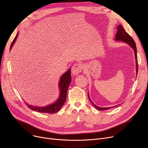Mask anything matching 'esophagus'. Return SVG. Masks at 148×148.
<instances>
[{"label":"esophagus","mask_w":148,"mask_h":148,"mask_svg":"<svg viewBox=\"0 0 148 148\" xmlns=\"http://www.w3.org/2000/svg\"><path fill=\"white\" fill-rule=\"evenodd\" d=\"M83 65L80 64H74L72 67V74L74 75H77L78 74L80 73L83 70Z\"/></svg>","instance_id":"obj_1"}]
</instances>
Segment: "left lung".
Listing matches in <instances>:
<instances>
[{
  "mask_svg": "<svg viewBox=\"0 0 148 148\" xmlns=\"http://www.w3.org/2000/svg\"><path fill=\"white\" fill-rule=\"evenodd\" d=\"M115 40L116 41H121V42H123L124 43H127L129 45L134 51V56H135V60H136V75L137 74V71H138V64H137V49H136V43L134 41V40L133 39V38L128 34L125 30L124 29V28H123V27L121 25H118L117 27V32L116 33L115 35ZM137 77V76H136ZM88 99H89L90 101L92 102V103L94 105V106L96 108L97 110H101V111H104V110H110L111 108L115 106H112V107H108V108H102V107H99L96 106V105H95L92 101H91L90 98L89 97V95H88ZM118 106V105H116Z\"/></svg>",
  "mask_w": 148,
  "mask_h": 148,
  "instance_id": "left-lung-1",
  "label": "left lung"
}]
</instances>
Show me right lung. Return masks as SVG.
Segmentation results:
<instances>
[{
    "instance_id": "right-lung-1",
    "label": "right lung",
    "mask_w": 148,
    "mask_h": 148,
    "mask_svg": "<svg viewBox=\"0 0 148 148\" xmlns=\"http://www.w3.org/2000/svg\"><path fill=\"white\" fill-rule=\"evenodd\" d=\"M18 36V33L14 39L13 42L11 43V47H10V50L12 49L13 45H14L17 37ZM71 82V71L70 69H68V70L63 74L60 78V82H59L58 86L60 88V95L59 96V97L56 101L52 104H50L45 106H36L28 105L26 103L29 108L34 111H37L38 112H43V113H48V114H53L60 111L61 108L64 105L66 99V93L69 85Z\"/></svg>"
}]
</instances>
